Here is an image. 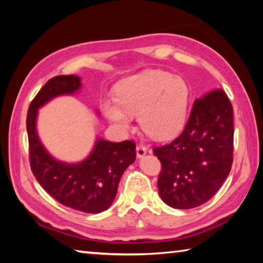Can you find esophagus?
Masks as SVG:
<instances>
[{
	"mask_svg": "<svg viewBox=\"0 0 263 263\" xmlns=\"http://www.w3.org/2000/svg\"><path fill=\"white\" fill-rule=\"evenodd\" d=\"M146 152H147V151H146L145 146H142V145H138L137 146V155H138V158L144 157V155L146 154Z\"/></svg>",
	"mask_w": 263,
	"mask_h": 263,
	"instance_id": "34e87169",
	"label": "esophagus"
}]
</instances>
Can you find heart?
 Wrapping results in <instances>:
<instances>
[{"label": "heart", "instance_id": "obj_1", "mask_svg": "<svg viewBox=\"0 0 263 263\" xmlns=\"http://www.w3.org/2000/svg\"><path fill=\"white\" fill-rule=\"evenodd\" d=\"M189 87L181 77L163 70H145L124 79L116 88L117 100H106L102 110L111 122L127 130L139 115L141 130L154 139H168L183 127Z\"/></svg>", "mask_w": 263, "mask_h": 263}]
</instances>
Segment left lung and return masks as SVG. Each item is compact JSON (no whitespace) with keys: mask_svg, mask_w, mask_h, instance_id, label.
<instances>
[{"mask_svg":"<svg viewBox=\"0 0 263 263\" xmlns=\"http://www.w3.org/2000/svg\"><path fill=\"white\" fill-rule=\"evenodd\" d=\"M233 108L222 89L195 101L183 132L153 148L161 162L159 195L167 205L193 209L208 202L233 162Z\"/></svg>","mask_w":263,"mask_h":263,"instance_id":"left-lung-1","label":"left lung"}]
</instances>
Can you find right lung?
<instances>
[{
  "label": "right lung",
  "mask_w": 263,
  "mask_h": 263,
  "mask_svg": "<svg viewBox=\"0 0 263 263\" xmlns=\"http://www.w3.org/2000/svg\"><path fill=\"white\" fill-rule=\"evenodd\" d=\"M81 87L75 75H59L48 80L31 102L26 117L31 171L47 194L62 205L87 213L108 209L117 195L125 169L135 162L136 142L97 139L91 154L80 163H65L44 148L35 130L38 109L59 95L74 94Z\"/></svg>",
  "instance_id": "add662e5"
}]
</instances>
